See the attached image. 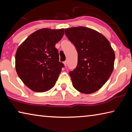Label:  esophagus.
<instances>
[{
  "mask_svg": "<svg viewBox=\"0 0 132 132\" xmlns=\"http://www.w3.org/2000/svg\"><path fill=\"white\" fill-rule=\"evenodd\" d=\"M63 64H64V66L66 67V66H67V62H66V61H64V62H63Z\"/></svg>",
  "mask_w": 132,
  "mask_h": 132,
  "instance_id": "34e87169",
  "label": "esophagus"
}]
</instances>
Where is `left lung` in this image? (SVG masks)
Masks as SVG:
<instances>
[{
    "label": "left lung",
    "mask_w": 132,
    "mask_h": 132,
    "mask_svg": "<svg viewBox=\"0 0 132 132\" xmlns=\"http://www.w3.org/2000/svg\"><path fill=\"white\" fill-rule=\"evenodd\" d=\"M64 33L78 53L76 68L69 72L73 86L81 93L96 92L114 68L115 56L110 42L101 33L85 27L66 28Z\"/></svg>",
    "instance_id": "obj_1"
}]
</instances>
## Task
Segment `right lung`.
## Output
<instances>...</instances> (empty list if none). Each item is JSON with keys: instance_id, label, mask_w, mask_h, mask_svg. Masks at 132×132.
Listing matches in <instances>:
<instances>
[{"instance_id": "obj_1", "label": "right lung", "mask_w": 132, "mask_h": 132, "mask_svg": "<svg viewBox=\"0 0 132 132\" xmlns=\"http://www.w3.org/2000/svg\"><path fill=\"white\" fill-rule=\"evenodd\" d=\"M64 29L42 28L27 37L17 48L15 57L17 73L31 90L43 93L52 88L64 64L59 61L56 44Z\"/></svg>"}]
</instances>
